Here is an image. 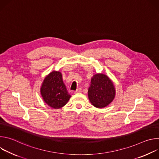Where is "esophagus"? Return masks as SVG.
Returning <instances> with one entry per match:
<instances>
[{"mask_svg":"<svg viewBox=\"0 0 159 159\" xmlns=\"http://www.w3.org/2000/svg\"><path fill=\"white\" fill-rule=\"evenodd\" d=\"M81 92H82V88H79L75 90V93H81Z\"/></svg>","mask_w":159,"mask_h":159,"instance_id":"1","label":"esophagus"}]
</instances>
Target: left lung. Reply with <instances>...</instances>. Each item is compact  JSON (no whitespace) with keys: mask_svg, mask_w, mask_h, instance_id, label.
<instances>
[{"mask_svg":"<svg viewBox=\"0 0 159 159\" xmlns=\"http://www.w3.org/2000/svg\"><path fill=\"white\" fill-rule=\"evenodd\" d=\"M115 88L112 80L105 74H97L91 79L88 89L89 99L94 107L103 108L115 99Z\"/></svg>","mask_w":159,"mask_h":159,"instance_id":"1","label":"left lung"}]
</instances>
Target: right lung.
Instances as JSON below:
<instances>
[{"label":"right lung","instance_id":"1","mask_svg":"<svg viewBox=\"0 0 159 159\" xmlns=\"http://www.w3.org/2000/svg\"><path fill=\"white\" fill-rule=\"evenodd\" d=\"M40 92L44 101L53 109L62 107L71 97L59 71H53L44 78Z\"/></svg>","mask_w":159,"mask_h":159}]
</instances>
